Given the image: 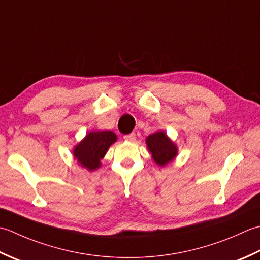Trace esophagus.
Returning a JSON list of instances; mask_svg holds the SVG:
<instances>
[{
    "mask_svg": "<svg viewBox=\"0 0 260 260\" xmlns=\"http://www.w3.org/2000/svg\"><path fill=\"white\" fill-rule=\"evenodd\" d=\"M123 138H124V140H126V141H135L136 140V134H135V132H131V134H129V135H125Z\"/></svg>",
    "mask_w": 260,
    "mask_h": 260,
    "instance_id": "esophagus-1",
    "label": "esophagus"
}]
</instances>
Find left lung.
Segmentation results:
<instances>
[{"label": "left lung", "mask_w": 260, "mask_h": 260, "mask_svg": "<svg viewBox=\"0 0 260 260\" xmlns=\"http://www.w3.org/2000/svg\"><path fill=\"white\" fill-rule=\"evenodd\" d=\"M146 144L148 150L151 152L153 161L161 167L166 166L177 155V146L161 130L148 136Z\"/></svg>", "instance_id": "obj_1"}]
</instances>
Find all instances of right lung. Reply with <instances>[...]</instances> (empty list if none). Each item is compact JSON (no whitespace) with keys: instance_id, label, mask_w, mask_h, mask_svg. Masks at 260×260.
<instances>
[{"instance_id":"1","label":"right lung","mask_w":260,"mask_h":260,"mask_svg":"<svg viewBox=\"0 0 260 260\" xmlns=\"http://www.w3.org/2000/svg\"><path fill=\"white\" fill-rule=\"evenodd\" d=\"M116 135L112 131H91L75 146L73 155L77 162L87 171L93 172L101 167V159L107 153L110 146L116 141Z\"/></svg>"}]
</instances>
